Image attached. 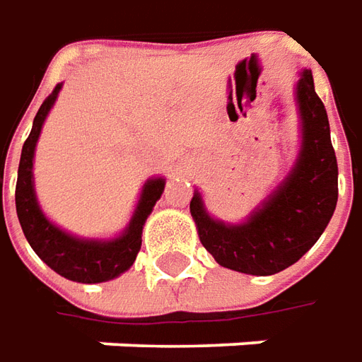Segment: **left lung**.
Segmentation results:
<instances>
[{"label":"left lung","mask_w":362,"mask_h":362,"mask_svg":"<svg viewBox=\"0 0 362 362\" xmlns=\"http://www.w3.org/2000/svg\"><path fill=\"white\" fill-rule=\"evenodd\" d=\"M303 122V146L291 174L240 224H228L206 212L196 190L190 212L200 243L220 267L268 276L294 264L325 232L339 198V166L330 144L325 104L315 92L310 69L296 83Z\"/></svg>","instance_id":"left-lung-1"}]
</instances>
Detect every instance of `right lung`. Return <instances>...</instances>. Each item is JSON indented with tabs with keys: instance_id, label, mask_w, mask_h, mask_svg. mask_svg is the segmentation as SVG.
Returning <instances> with one entry per match:
<instances>
[{
	"instance_id": "add662e5",
	"label": "right lung",
	"mask_w": 362,
	"mask_h": 362,
	"mask_svg": "<svg viewBox=\"0 0 362 362\" xmlns=\"http://www.w3.org/2000/svg\"><path fill=\"white\" fill-rule=\"evenodd\" d=\"M59 90H62V83H57L54 92L47 95L44 104L40 106L33 118L32 132L21 148L18 184H16V210H18L19 224L33 252L64 279L83 282V284L112 281L134 264L142 246L144 222L150 216L152 208L164 192L166 180L152 178L144 184L130 224L118 238H112V240L76 238L45 218V214L37 204L35 190H33V154H35V144L40 138L42 126L56 102Z\"/></svg>"
}]
</instances>
